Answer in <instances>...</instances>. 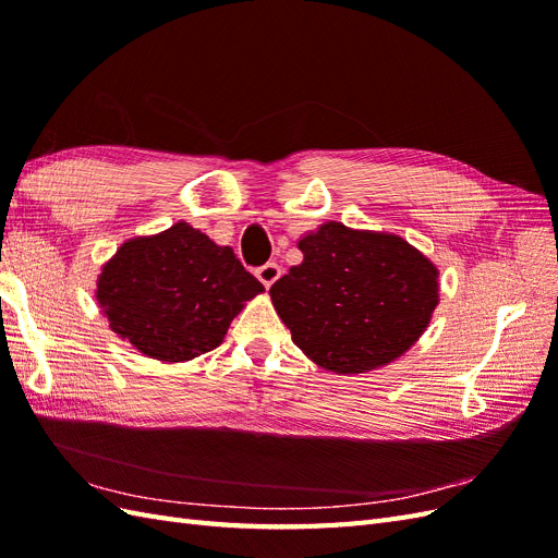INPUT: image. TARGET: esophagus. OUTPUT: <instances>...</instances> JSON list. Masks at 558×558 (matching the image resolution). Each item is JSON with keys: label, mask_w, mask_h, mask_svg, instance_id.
I'll list each match as a JSON object with an SVG mask.
<instances>
[{"label": "esophagus", "mask_w": 558, "mask_h": 558, "mask_svg": "<svg viewBox=\"0 0 558 558\" xmlns=\"http://www.w3.org/2000/svg\"><path fill=\"white\" fill-rule=\"evenodd\" d=\"M256 277L260 279V283L265 286V289H269V286H272L281 277V267L277 263H267V265L256 269Z\"/></svg>", "instance_id": "1"}]
</instances>
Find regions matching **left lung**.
I'll return each mask as SVG.
<instances>
[{
	"mask_svg": "<svg viewBox=\"0 0 558 558\" xmlns=\"http://www.w3.org/2000/svg\"><path fill=\"white\" fill-rule=\"evenodd\" d=\"M302 263L269 289L293 344L335 375L393 363L426 332L440 269L393 232L328 221L298 240Z\"/></svg>",
	"mask_w": 558,
	"mask_h": 558,
	"instance_id": "left-lung-1",
	"label": "left lung"
}]
</instances>
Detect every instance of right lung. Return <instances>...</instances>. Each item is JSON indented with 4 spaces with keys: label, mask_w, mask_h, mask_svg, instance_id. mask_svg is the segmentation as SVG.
<instances>
[{
    "label": "right lung",
    "mask_w": 558,
    "mask_h": 558,
    "mask_svg": "<svg viewBox=\"0 0 558 558\" xmlns=\"http://www.w3.org/2000/svg\"><path fill=\"white\" fill-rule=\"evenodd\" d=\"M263 291L230 246L179 221L118 246L95 298L123 342L160 363H183L221 344L232 318Z\"/></svg>",
    "instance_id": "right-lung-1"
}]
</instances>
